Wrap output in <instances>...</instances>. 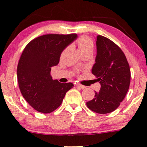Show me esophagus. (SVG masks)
Segmentation results:
<instances>
[{
  "mask_svg": "<svg viewBox=\"0 0 147 147\" xmlns=\"http://www.w3.org/2000/svg\"><path fill=\"white\" fill-rule=\"evenodd\" d=\"M76 87L81 88V89H84V88H86L85 86L82 85V84H76Z\"/></svg>",
  "mask_w": 147,
  "mask_h": 147,
  "instance_id": "1",
  "label": "esophagus"
}]
</instances>
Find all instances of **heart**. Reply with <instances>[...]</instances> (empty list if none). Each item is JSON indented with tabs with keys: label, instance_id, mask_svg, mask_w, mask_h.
<instances>
[{
	"label": "heart",
	"instance_id": "b5f03b06",
	"mask_svg": "<svg viewBox=\"0 0 147 147\" xmlns=\"http://www.w3.org/2000/svg\"><path fill=\"white\" fill-rule=\"evenodd\" d=\"M77 45L83 55L87 54H92L94 45L92 39L88 36H82L77 41ZM70 49L69 46H67L63 50L61 53V58H63Z\"/></svg>",
	"mask_w": 147,
	"mask_h": 147
}]
</instances>
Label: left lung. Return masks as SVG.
<instances>
[{
	"mask_svg": "<svg viewBox=\"0 0 147 147\" xmlns=\"http://www.w3.org/2000/svg\"><path fill=\"white\" fill-rule=\"evenodd\" d=\"M97 55L92 73L101 88L86 105L92 111L107 114L115 110L124 100L129 88V64L122 49L104 36L96 39Z\"/></svg>",
	"mask_w": 147,
	"mask_h": 147,
	"instance_id": "8db88e82",
	"label": "left lung"
}]
</instances>
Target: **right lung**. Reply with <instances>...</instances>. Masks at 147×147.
Returning a JSON list of instances; mask_svg holds the SVG:
<instances>
[{"instance_id": "1", "label": "right lung", "mask_w": 147, "mask_h": 147, "mask_svg": "<svg viewBox=\"0 0 147 147\" xmlns=\"http://www.w3.org/2000/svg\"><path fill=\"white\" fill-rule=\"evenodd\" d=\"M77 34H47L32 40L24 49L17 66L19 89L29 105L38 112L51 113L61 105L74 84L53 80L51 67L59 62L61 52Z\"/></svg>"}]
</instances>
